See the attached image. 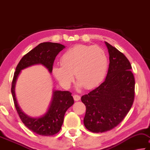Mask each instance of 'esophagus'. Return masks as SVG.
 I'll return each mask as SVG.
<instances>
[{
    "instance_id": "obj_1",
    "label": "esophagus",
    "mask_w": 150,
    "mask_h": 150,
    "mask_svg": "<svg viewBox=\"0 0 150 150\" xmlns=\"http://www.w3.org/2000/svg\"><path fill=\"white\" fill-rule=\"evenodd\" d=\"M74 99L75 101H78V100H80V96L78 94H74L73 96Z\"/></svg>"
}]
</instances>
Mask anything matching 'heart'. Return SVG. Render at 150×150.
Listing matches in <instances>:
<instances>
[{"instance_id": "obj_1", "label": "heart", "mask_w": 150, "mask_h": 150, "mask_svg": "<svg viewBox=\"0 0 150 150\" xmlns=\"http://www.w3.org/2000/svg\"><path fill=\"white\" fill-rule=\"evenodd\" d=\"M60 65L54 66L52 72L62 86H69L74 74L80 86L91 89L104 78L108 60L105 51L99 46L77 45L63 54Z\"/></svg>"}]
</instances>
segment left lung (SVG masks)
Returning a JSON list of instances; mask_svg holds the SVG:
<instances>
[{
  "mask_svg": "<svg viewBox=\"0 0 150 150\" xmlns=\"http://www.w3.org/2000/svg\"><path fill=\"white\" fill-rule=\"evenodd\" d=\"M110 64L105 81L81 100L86 105L85 127L94 133L117 126L130 110L135 97V78L126 56L105 42Z\"/></svg>",
  "mask_w": 150,
  "mask_h": 150,
  "instance_id": "1",
  "label": "left lung"
}]
</instances>
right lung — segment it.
Instances as JSON below:
<instances>
[{"label": "right lung", "instance_id": "add662e5", "mask_svg": "<svg viewBox=\"0 0 150 150\" xmlns=\"http://www.w3.org/2000/svg\"><path fill=\"white\" fill-rule=\"evenodd\" d=\"M64 48V46L58 43L39 44L22 58L14 74L11 92L16 112L21 121L29 129L42 136H53L60 130L66 110L74 104L72 93L69 91H54L52 103L46 114L41 117L33 118L24 114L17 104L14 94L16 80L21 70L37 64L44 65L50 72H52L55 58Z\"/></svg>", "mask_w": 150, "mask_h": 150}]
</instances>
